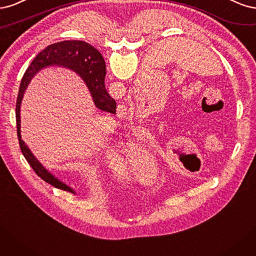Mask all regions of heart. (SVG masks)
<instances>
[{
    "label": "heart",
    "instance_id": "heart-1",
    "mask_svg": "<svg viewBox=\"0 0 256 256\" xmlns=\"http://www.w3.org/2000/svg\"><path fill=\"white\" fill-rule=\"evenodd\" d=\"M124 162L126 166L135 170H151L154 168V160L151 154L146 149L144 146L133 144L124 155Z\"/></svg>",
    "mask_w": 256,
    "mask_h": 256
}]
</instances>
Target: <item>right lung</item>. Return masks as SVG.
Returning a JSON list of instances; mask_svg holds the SVG:
<instances>
[{
  "label": "right lung",
  "mask_w": 256,
  "mask_h": 256,
  "mask_svg": "<svg viewBox=\"0 0 256 256\" xmlns=\"http://www.w3.org/2000/svg\"><path fill=\"white\" fill-rule=\"evenodd\" d=\"M50 66H62V67L76 71L85 82L90 94L92 96L94 105L98 110L116 114V101L107 94L105 89L104 78L106 69L104 58L96 48L85 42V41L66 40L62 41V42H57L46 46L44 51H41L35 57V60L32 62L30 67L28 68L26 73H24L19 88L17 105H16L17 134L21 152L28 162L30 164L32 170L36 172V174L44 180H46V183L51 184L56 188L62 189V190L76 194V192L70 186L60 182L52 173L48 172L38 162V160L30 152L26 142L21 139L20 107L24 92H26L28 83L34 78L35 74L41 69L50 67Z\"/></svg>",
  "instance_id": "obj_1"
}]
</instances>
